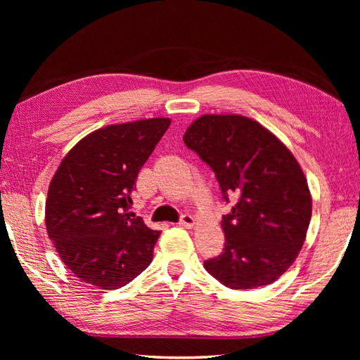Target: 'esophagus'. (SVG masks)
I'll return each mask as SVG.
<instances>
[{
	"label": "esophagus",
	"instance_id": "esophagus-1",
	"mask_svg": "<svg viewBox=\"0 0 360 360\" xmlns=\"http://www.w3.org/2000/svg\"><path fill=\"white\" fill-rule=\"evenodd\" d=\"M193 224H195V218L192 215H188V213H184V215H181L179 226H182V227H193Z\"/></svg>",
	"mask_w": 360,
	"mask_h": 360
}]
</instances>
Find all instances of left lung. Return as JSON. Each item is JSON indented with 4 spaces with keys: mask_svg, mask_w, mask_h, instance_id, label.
<instances>
[{
    "mask_svg": "<svg viewBox=\"0 0 360 360\" xmlns=\"http://www.w3.org/2000/svg\"><path fill=\"white\" fill-rule=\"evenodd\" d=\"M187 148L207 164L226 202V243L204 267L231 289L271 285L300 252L311 221L308 182L285 143L255 120L205 114L184 134Z\"/></svg>",
    "mask_w": 360,
    "mask_h": 360,
    "instance_id": "8db88e82",
    "label": "left lung"
}]
</instances>
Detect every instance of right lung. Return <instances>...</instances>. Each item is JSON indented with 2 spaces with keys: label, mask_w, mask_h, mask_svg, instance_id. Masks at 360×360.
<instances>
[{
  "label": "right lung",
  "mask_w": 360,
  "mask_h": 360,
  "mask_svg": "<svg viewBox=\"0 0 360 360\" xmlns=\"http://www.w3.org/2000/svg\"><path fill=\"white\" fill-rule=\"evenodd\" d=\"M170 124L156 117L101 128L62 160L48 190L46 229L75 277L117 289L150 266L160 232L128 210L137 174Z\"/></svg>",
  "instance_id": "add662e5"
}]
</instances>
